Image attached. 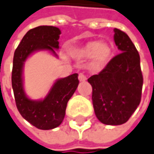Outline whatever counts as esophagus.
<instances>
[{
	"instance_id": "esophagus-1",
	"label": "esophagus",
	"mask_w": 154,
	"mask_h": 154,
	"mask_svg": "<svg viewBox=\"0 0 154 154\" xmlns=\"http://www.w3.org/2000/svg\"><path fill=\"white\" fill-rule=\"evenodd\" d=\"M78 79H79L80 82H84V81H85L87 78H86V76H85V75H84L83 73H80V74L78 75Z\"/></svg>"
}]
</instances>
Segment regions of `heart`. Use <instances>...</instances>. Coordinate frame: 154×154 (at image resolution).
Listing matches in <instances>:
<instances>
[{"instance_id":"obj_1","label":"heart","mask_w":154,"mask_h":154,"mask_svg":"<svg viewBox=\"0 0 154 154\" xmlns=\"http://www.w3.org/2000/svg\"><path fill=\"white\" fill-rule=\"evenodd\" d=\"M72 54L79 58L90 57V66L93 69H100L109 63L113 48L107 42H99L97 40L88 41L79 48L72 50Z\"/></svg>"}]
</instances>
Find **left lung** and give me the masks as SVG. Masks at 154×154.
Masks as SVG:
<instances>
[{
	"instance_id": "obj_1",
	"label": "left lung",
	"mask_w": 154,
	"mask_h": 154,
	"mask_svg": "<svg viewBox=\"0 0 154 154\" xmlns=\"http://www.w3.org/2000/svg\"><path fill=\"white\" fill-rule=\"evenodd\" d=\"M114 32L115 43L122 53L98 75L88 78L95 115L106 125H121L130 119L140 103L143 86L137 50L125 32L116 28Z\"/></svg>"
}]
</instances>
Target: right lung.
<instances>
[{"mask_svg":"<svg viewBox=\"0 0 154 154\" xmlns=\"http://www.w3.org/2000/svg\"><path fill=\"white\" fill-rule=\"evenodd\" d=\"M61 31L54 26L41 25L26 32L16 49L13 58L12 88L17 107L21 116L39 130H52L63 122L67 103L77 90L78 74L57 79L43 100L28 98L23 89V70L27 58L38 51H49L57 56Z\"/></svg>","mask_w":154,"mask_h":154,"instance_id":"obj_1","label":"right lung"}]
</instances>
